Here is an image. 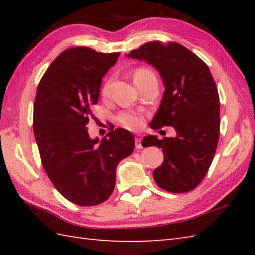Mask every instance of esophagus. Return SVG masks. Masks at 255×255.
Instances as JSON below:
<instances>
[{"instance_id":"1","label":"esophagus","mask_w":255,"mask_h":255,"mask_svg":"<svg viewBox=\"0 0 255 255\" xmlns=\"http://www.w3.org/2000/svg\"><path fill=\"white\" fill-rule=\"evenodd\" d=\"M141 141H142V137L139 136V134H137V136L134 137V142H136V148L137 149H142Z\"/></svg>"}]
</instances>
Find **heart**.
Instances as JSON below:
<instances>
[{"label":"heart","mask_w":255,"mask_h":255,"mask_svg":"<svg viewBox=\"0 0 255 255\" xmlns=\"http://www.w3.org/2000/svg\"><path fill=\"white\" fill-rule=\"evenodd\" d=\"M147 77H155L154 73L151 71L148 68H138L133 73V81L137 82L138 80H141ZM113 80L108 79L105 81V83L102 86V95L104 97H107L111 93V88H112ZM118 123L122 125L123 127L130 129V130H138V129L143 126V119L142 117L137 113L132 112H123L118 115L117 117Z\"/></svg>","instance_id":"1"}]
</instances>
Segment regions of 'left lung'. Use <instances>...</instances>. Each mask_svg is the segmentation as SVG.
I'll return each instance as SVG.
<instances>
[{
  "instance_id": "obj_1",
  "label": "left lung",
  "mask_w": 255,
  "mask_h": 255,
  "mask_svg": "<svg viewBox=\"0 0 255 255\" xmlns=\"http://www.w3.org/2000/svg\"><path fill=\"white\" fill-rule=\"evenodd\" d=\"M129 58L153 66L165 91L150 127L172 126L175 137H144L143 147L161 148L163 163L153 171L158 185L170 193H186L199 185L214 160L220 133L218 90L210 70L187 48L169 41H148Z\"/></svg>"
}]
</instances>
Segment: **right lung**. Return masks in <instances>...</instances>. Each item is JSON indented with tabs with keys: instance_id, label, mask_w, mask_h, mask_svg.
<instances>
[{
	"instance_id": "right-lung-1",
	"label": "right lung",
	"mask_w": 255,
	"mask_h": 255,
	"mask_svg": "<svg viewBox=\"0 0 255 255\" xmlns=\"http://www.w3.org/2000/svg\"><path fill=\"white\" fill-rule=\"evenodd\" d=\"M119 52L88 47L62 51L47 69L34 104L35 139L42 166L58 192L79 206H95L110 198L116 167L132 153L134 138L117 128L101 141L88 132L92 106L99 102L102 78Z\"/></svg>"
}]
</instances>
